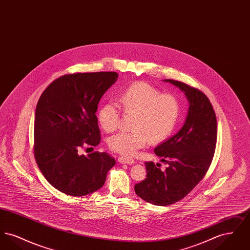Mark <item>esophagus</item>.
<instances>
[{"instance_id":"1","label":"esophagus","mask_w":250,"mask_h":250,"mask_svg":"<svg viewBox=\"0 0 250 250\" xmlns=\"http://www.w3.org/2000/svg\"><path fill=\"white\" fill-rule=\"evenodd\" d=\"M118 161L122 164H134L135 161L134 159H131V158H127V157H125V156H119L118 157Z\"/></svg>"}]
</instances>
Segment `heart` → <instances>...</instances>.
Segmentation results:
<instances>
[{
	"mask_svg": "<svg viewBox=\"0 0 250 250\" xmlns=\"http://www.w3.org/2000/svg\"><path fill=\"white\" fill-rule=\"evenodd\" d=\"M121 109L134 114L133 131L119 133L108 140L110 150L124 156H133L149 142L165 141L174 130L180 116V103L171 94H161L150 84L139 82L131 84L118 96ZM97 118L106 132L116 130L119 125V110L107 103L99 108Z\"/></svg>",
	"mask_w": 250,
	"mask_h": 250,
	"instance_id": "1",
	"label": "heart"
}]
</instances>
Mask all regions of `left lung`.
<instances>
[{"mask_svg": "<svg viewBox=\"0 0 250 250\" xmlns=\"http://www.w3.org/2000/svg\"><path fill=\"white\" fill-rule=\"evenodd\" d=\"M164 82L184 92L189 107L178 133L155 149V155L167 165L166 169L161 170L152 161L146 162L147 178L134 188L145 202L158 206L181 201L200 183L211 165L217 137L216 117L208 97L184 83Z\"/></svg>", "mask_w": 250, "mask_h": 250, "instance_id": "8db88e82", "label": "left lung"}]
</instances>
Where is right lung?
<instances>
[{"label":"right lung","mask_w":250,"mask_h":250,"mask_svg":"<svg viewBox=\"0 0 250 250\" xmlns=\"http://www.w3.org/2000/svg\"><path fill=\"white\" fill-rule=\"evenodd\" d=\"M117 79L116 72L67 74L49 84L37 102L36 163L48 183L66 195L82 197L98 190L115 165L107 153L84 155L79 150L100 143L97 105Z\"/></svg>","instance_id":"right-lung-1"}]
</instances>
